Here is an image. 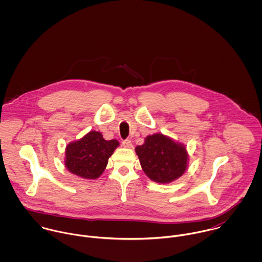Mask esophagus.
<instances>
[{"mask_svg":"<svg viewBox=\"0 0 262 262\" xmlns=\"http://www.w3.org/2000/svg\"><path fill=\"white\" fill-rule=\"evenodd\" d=\"M122 144H123V146L126 147V148H132V142H131V140H129V139L123 140Z\"/></svg>","mask_w":262,"mask_h":262,"instance_id":"34e87169","label":"esophagus"}]
</instances>
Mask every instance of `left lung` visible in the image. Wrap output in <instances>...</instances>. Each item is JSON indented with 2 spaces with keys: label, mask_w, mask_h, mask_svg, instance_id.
Instances as JSON below:
<instances>
[{
  "label": "left lung",
  "mask_w": 262,
  "mask_h": 262,
  "mask_svg": "<svg viewBox=\"0 0 262 262\" xmlns=\"http://www.w3.org/2000/svg\"><path fill=\"white\" fill-rule=\"evenodd\" d=\"M135 151L143 171L156 183L168 184L187 169L186 147L162 134L147 136L144 144L138 145Z\"/></svg>",
  "instance_id": "1"
}]
</instances>
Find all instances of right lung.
<instances>
[{
  "label": "right lung",
  "mask_w": 262,
  "mask_h": 262,
  "mask_svg": "<svg viewBox=\"0 0 262 262\" xmlns=\"http://www.w3.org/2000/svg\"><path fill=\"white\" fill-rule=\"evenodd\" d=\"M118 146L117 140H105L101 132L91 131L67 146L64 164L75 176L96 180L105 170L109 157Z\"/></svg>",
  "instance_id": "1"
}]
</instances>
